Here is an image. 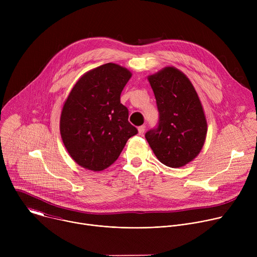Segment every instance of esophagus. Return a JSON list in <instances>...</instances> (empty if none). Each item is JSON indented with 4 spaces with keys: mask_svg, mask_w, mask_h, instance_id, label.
I'll return each instance as SVG.
<instances>
[{
    "mask_svg": "<svg viewBox=\"0 0 257 257\" xmlns=\"http://www.w3.org/2000/svg\"><path fill=\"white\" fill-rule=\"evenodd\" d=\"M144 131H145V127H144V126L138 127V134H139V135H143Z\"/></svg>",
    "mask_w": 257,
    "mask_h": 257,
    "instance_id": "1",
    "label": "esophagus"
}]
</instances>
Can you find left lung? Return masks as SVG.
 I'll return each mask as SVG.
<instances>
[{"instance_id":"left-lung-1","label":"left lung","mask_w":257,"mask_h":257,"mask_svg":"<svg viewBox=\"0 0 257 257\" xmlns=\"http://www.w3.org/2000/svg\"><path fill=\"white\" fill-rule=\"evenodd\" d=\"M159 109V124L145 133L158 160L180 168L193 161L205 141L207 123L198 94L184 73L166 67L149 76Z\"/></svg>"}]
</instances>
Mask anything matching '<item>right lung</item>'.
Returning a JSON list of instances; mask_svg holds the SVG:
<instances>
[{
	"instance_id": "1",
	"label": "right lung",
	"mask_w": 257,
	"mask_h": 257,
	"mask_svg": "<svg viewBox=\"0 0 257 257\" xmlns=\"http://www.w3.org/2000/svg\"><path fill=\"white\" fill-rule=\"evenodd\" d=\"M131 72L107 63L86 72L69 93L60 132L70 157L79 166L102 171L117 161L127 140L137 134L120 95Z\"/></svg>"
}]
</instances>
